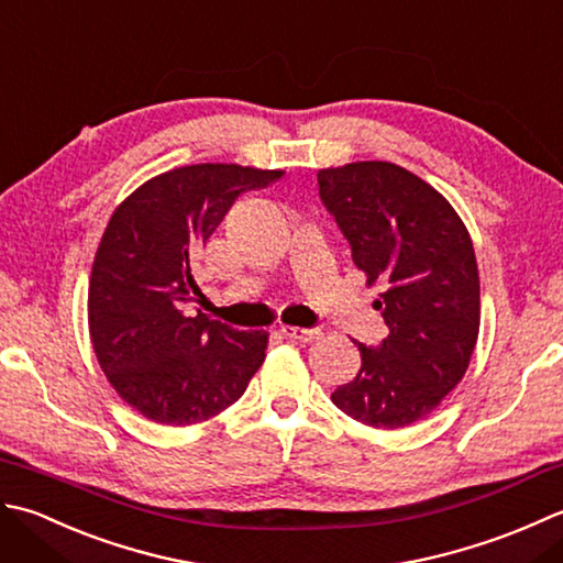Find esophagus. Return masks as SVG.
I'll return each instance as SVG.
<instances>
[{
	"label": "esophagus",
	"instance_id": "34e87169",
	"mask_svg": "<svg viewBox=\"0 0 563 563\" xmlns=\"http://www.w3.org/2000/svg\"><path fill=\"white\" fill-rule=\"evenodd\" d=\"M282 335L289 338V340H296V342H313L320 330L318 328H296V325H284L282 328Z\"/></svg>",
	"mask_w": 563,
	"mask_h": 563
}]
</instances>
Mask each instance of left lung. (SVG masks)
Wrapping results in <instances>:
<instances>
[{"mask_svg":"<svg viewBox=\"0 0 563 563\" xmlns=\"http://www.w3.org/2000/svg\"><path fill=\"white\" fill-rule=\"evenodd\" d=\"M320 201L335 216L388 325L378 347L357 342L362 366L332 404L378 430L430 416L462 382L478 338V267L466 225L442 194L382 159L318 172Z\"/></svg>","mask_w":563,"mask_h":563,"instance_id":"1","label":"left lung"}]
</instances>
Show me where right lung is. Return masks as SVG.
Masks as SVG:
<instances>
[{"label": "right lung", "mask_w": 563, "mask_h": 563, "mask_svg": "<svg viewBox=\"0 0 563 563\" xmlns=\"http://www.w3.org/2000/svg\"><path fill=\"white\" fill-rule=\"evenodd\" d=\"M282 169L203 163L163 172L111 213L89 277V338L117 394L147 420L185 428L245 394L265 362V330L201 311L194 262L240 194Z\"/></svg>", "instance_id": "obj_1"}]
</instances>
